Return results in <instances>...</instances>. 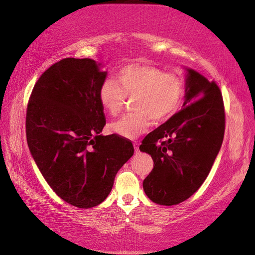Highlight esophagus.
Segmentation results:
<instances>
[{
	"instance_id": "obj_1",
	"label": "esophagus",
	"mask_w": 255,
	"mask_h": 255,
	"mask_svg": "<svg viewBox=\"0 0 255 255\" xmlns=\"http://www.w3.org/2000/svg\"><path fill=\"white\" fill-rule=\"evenodd\" d=\"M134 149H135V152L139 151V144H138L137 142H134Z\"/></svg>"
}]
</instances>
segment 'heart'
I'll return each instance as SVG.
<instances>
[{
    "mask_svg": "<svg viewBox=\"0 0 255 255\" xmlns=\"http://www.w3.org/2000/svg\"><path fill=\"white\" fill-rule=\"evenodd\" d=\"M115 80L104 81L99 89V101L105 113L117 116L127 98L133 99L135 112L113 122L115 134L134 139L154 121L168 119L180 109L185 97V83L180 75L166 73L163 69L128 65L116 73Z\"/></svg>",
    "mask_w": 255,
    "mask_h": 255,
    "instance_id": "obj_1",
    "label": "heart"
}]
</instances>
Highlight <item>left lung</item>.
Segmentation results:
<instances>
[{"instance_id": "1", "label": "left lung", "mask_w": 255, "mask_h": 255, "mask_svg": "<svg viewBox=\"0 0 255 255\" xmlns=\"http://www.w3.org/2000/svg\"><path fill=\"white\" fill-rule=\"evenodd\" d=\"M183 109L146 135L139 146L154 165L143 190L159 205L191 197L210 173L222 144L225 104L218 85L188 69Z\"/></svg>"}]
</instances>
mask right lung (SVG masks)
Listing matches in <instances>:
<instances>
[{
	"instance_id": "right-lung-1",
	"label": "right lung",
	"mask_w": 255,
	"mask_h": 255,
	"mask_svg": "<svg viewBox=\"0 0 255 255\" xmlns=\"http://www.w3.org/2000/svg\"><path fill=\"white\" fill-rule=\"evenodd\" d=\"M105 78L95 60L64 58L41 74L27 103L26 139L35 163L55 194L79 208L102 203L134 154L127 138L100 135Z\"/></svg>"
}]
</instances>
